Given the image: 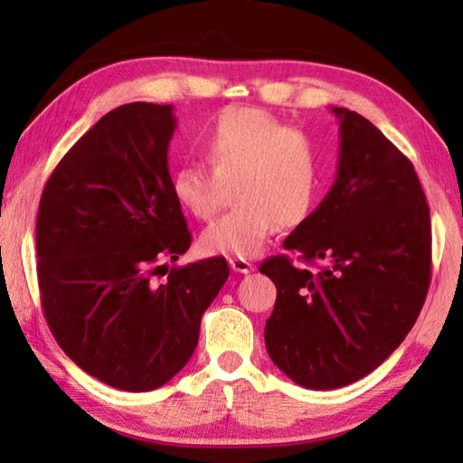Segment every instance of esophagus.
<instances>
[{"label":"esophagus","mask_w":463,"mask_h":463,"mask_svg":"<svg viewBox=\"0 0 463 463\" xmlns=\"http://www.w3.org/2000/svg\"><path fill=\"white\" fill-rule=\"evenodd\" d=\"M229 263H231L232 271H237V273H250L255 269L253 263H249L247 260H239V257H232Z\"/></svg>","instance_id":"34e87169"}]
</instances>
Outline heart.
Here are the masks:
<instances>
[{"mask_svg": "<svg viewBox=\"0 0 463 463\" xmlns=\"http://www.w3.org/2000/svg\"><path fill=\"white\" fill-rule=\"evenodd\" d=\"M200 148L213 168L185 163L171 175V194L187 214L210 221L222 184H232L237 210L202 232L206 255H260L278 226H296L315 206L320 151L307 130L286 127L260 108H226L206 124Z\"/></svg>", "mask_w": 463, "mask_h": 463, "instance_id": "b5f03b06", "label": "heart"}]
</instances>
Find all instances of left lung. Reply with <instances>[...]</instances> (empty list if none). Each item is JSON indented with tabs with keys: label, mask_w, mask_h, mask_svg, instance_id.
<instances>
[{
	"label": "left lung",
	"mask_w": 463,
	"mask_h": 463,
	"mask_svg": "<svg viewBox=\"0 0 463 463\" xmlns=\"http://www.w3.org/2000/svg\"><path fill=\"white\" fill-rule=\"evenodd\" d=\"M336 179L284 241L288 255L260 265L278 288L265 325L271 362L310 390L365 378L404 341L430 281V216L412 163L347 108Z\"/></svg>",
	"instance_id": "8db88e82"
}]
</instances>
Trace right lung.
Masks as SVG:
<instances>
[{
  "label": "right lung",
  "mask_w": 463,
  "mask_h": 463,
  "mask_svg": "<svg viewBox=\"0 0 463 463\" xmlns=\"http://www.w3.org/2000/svg\"><path fill=\"white\" fill-rule=\"evenodd\" d=\"M175 127L174 106L112 109L62 156L38 206L46 323L83 372L118 390H155L190 362L203 310L229 278L224 257L167 269L192 242L171 194Z\"/></svg>",
  "instance_id": "1"
}]
</instances>
